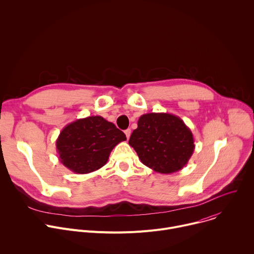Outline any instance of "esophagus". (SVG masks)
Returning <instances> with one entry per match:
<instances>
[{
    "label": "esophagus",
    "instance_id": "esophagus-1",
    "mask_svg": "<svg viewBox=\"0 0 254 254\" xmlns=\"http://www.w3.org/2000/svg\"><path fill=\"white\" fill-rule=\"evenodd\" d=\"M125 133H126V135H127V138L128 139V138H129V136H130L131 131H130V129H129V128H127V129H126V130H125Z\"/></svg>",
    "mask_w": 254,
    "mask_h": 254
}]
</instances>
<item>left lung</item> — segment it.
<instances>
[{
  "label": "left lung",
  "instance_id": "left-lung-1",
  "mask_svg": "<svg viewBox=\"0 0 254 254\" xmlns=\"http://www.w3.org/2000/svg\"><path fill=\"white\" fill-rule=\"evenodd\" d=\"M140 162L161 174L182 170L195 150L191 129L172 114L142 115L128 140Z\"/></svg>",
  "mask_w": 254,
  "mask_h": 254
}]
</instances>
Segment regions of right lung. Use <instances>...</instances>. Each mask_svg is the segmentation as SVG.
<instances>
[{
  "instance_id": "1",
  "label": "right lung",
  "mask_w": 254,
  "mask_h": 254,
  "mask_svg": "<svg viewBox=\"0 0 254 254\" xmlns=\"http://www.w3.org/2000/svg\"><path fill=\"white\" fill-rule=\"evenodd\" d=\"M126 134L102 117L93 116L68 124L56 139L59 161L75 174H88L103 167Z\"/></svg>"
}]
</instances>
